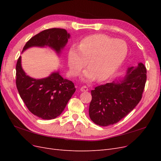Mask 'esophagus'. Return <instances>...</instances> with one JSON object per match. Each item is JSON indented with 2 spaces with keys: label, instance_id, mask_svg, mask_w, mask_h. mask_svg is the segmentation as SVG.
<instances>
[{
  "label": "esophagus",
  "instance_id": "1",
  "mask_svg": "<svg viewBox=\"0 0 161 161\" xmlns=\"http://www.w3.org/2000/svg\"><path fill=\"white\" fill-rule=\"evenodd\" d=\"M80 91H82V92H86V91H88V88H87V87H86V86H82L80 87Z\"/></svg>",
  "mask_w": 161,
  "mask_h": 161
}]
</instances>
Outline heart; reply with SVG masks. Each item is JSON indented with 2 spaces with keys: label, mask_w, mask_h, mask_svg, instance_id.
<instances>
[{
  "label": "heart",
  "mask_w": 161,
  "mask_h": 161,
  "mask_svg": "<svg viewBox=\"0 0 161 161\" xmlns=\"http://www.w3.org/2000/svg\"><path fill=\"white\" fill-rule=\"evenodd\" d=\"M128 53L125 43L103 34H95L82 40L79 47H70L68 56L70 74L76 76L87 64L82 79L103 81L119 69Z\"/></svg>",
  "instance_id": "obj_1"
}]
</instances>
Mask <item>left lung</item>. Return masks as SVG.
I'll use <instances>...</instances> for the list:
<instances>
[{"label":"left lung","instance_id":"8db88e82","mask_svg":"<svg viewBox=\"0 0 161 161\" xmlns=\"http://www.w3.org/2000/svg\"><path fill=\"white\" fill-rule=\"evenodd\" d=\"M146 81L147 69L140 62L128 68L126 75L118 80L95 87L91 91V119L101 126L118 123L138 104Z\"/></svg>","mask_w":161,"mask_h":161}]
</instances>
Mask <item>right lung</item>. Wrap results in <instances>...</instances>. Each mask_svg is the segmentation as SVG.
<instances>
[{
	"label": "right lung",
	"mask_w": 161,
	"mask_h": 161,
	"mask_svg": "<svg viewBox=\"0 0 161 161\" xmlns=\"http://www.w3.org/2000/svg\"><path fill=\"white\" fill-rule=\"evenodd\" d=\"M70 37V33L64 29H48L31 37L22 52L31 47H49L60 56ZM16 85L28 109L43 119H52L59 116L76 91L74 83L63 79L59 71L40 79L27 75L21 66V56L19 58L16 65Z\"/></svg>",
	"instance_id": "1"
}]
</instances>
